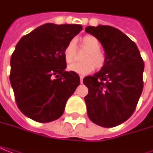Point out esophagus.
<instances>
[{
	"label": "esophagus",
	"mask_w": 153,
	"mask_h": 153,
	"mask_svg": "<svg viewBox=\"0 0 153 153\" xmlns=\"http://www.w3.org/2000/svg\"><path fill=\"white\" fill-rule=\"evenodd\" d=\"M83 78H84V76H80V81H81V83H82Z\"/></svg>",
	"instance_id": "esophagus-1"
}]
</instances>
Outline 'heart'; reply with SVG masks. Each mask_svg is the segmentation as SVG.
I'll list each match as a JSON object with an SVG mask.
<instances>
[{
	"label": "heart",
	"instance_id": "obj_1",
	"mask_svg": "<svg viewBox=\"0 0 153 153\" xmlns=\"http://www.w3.org/2000/svg\"><path fill=\"white\" fill-rule=\"evenodd\" d=\"M82 45L87 50L83 56V62H74L68 66V70L77 74L85 75L94 70V67L100 69L106 62V57L101 51V43L93 36H86L82 40ZM64 58L67 63L72 62L76 57V43L73 40L66 44L63 51Z\"/></svg>",
	"mask_w": 153,
	"mask_h": 153
}]
</instances>
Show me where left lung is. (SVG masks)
Returning a JSON list of instances; mask_svg holds the SVG:
<instances>
[{"label":"left lung","instance_id":"left-lung-1","mask_svg":"<svg viewBox=\"0 0 153 153\" xmlns=\"http://www.w3.org/2000/svg\"><path fill=\"white\" fill-rule=\"evenodd\" d=\"M86 32L102 45L106 62L83 83L87 115L95 124L113 127L133 114L143 89L144 62L137 45L121 30L110 26H87Z\"/></svg>","mask_w":153,"mask_h":153}]
</instances>
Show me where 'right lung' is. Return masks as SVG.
Returning <instances> with one entry per match:
<instances>
[{"label": "right lung", "mask_w": 153, "mask_h": 153, "mask_svg": "<svg viewBox=\"0 0 153 153\" xmlns=\"http://www.w3.org/2000/svg\"><path fill=\"white\" fill-rule=\"evenodd\" d=\"M82 30L76 24L47 23L16 44L10 58V82L17 107L27 117L46 123L63 114L80 84L77 73L65 71L63 51Z\"/></svg>", "instance_id": "1"}]
</instances>
